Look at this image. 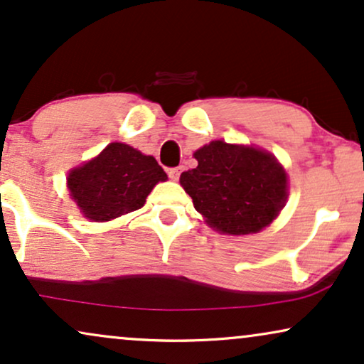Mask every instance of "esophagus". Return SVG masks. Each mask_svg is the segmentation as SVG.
I'll list each match as a JSON object with an SVG mask.
<instances>
[{"instance_id":"1","label":"esophagus","mask_w":364,"mask_h":364,"mask_svg":"<svg viewBox=\"0 0 364 364\" xmlns=\"http://www.w3.org/2000/svg\"><path fill=\"white\" fill-rule=\"evenodd\" d=\"M179 173H181V168H171L168 169V176L171 179H178L179 178Z\"/></svg>"}]
</instances>
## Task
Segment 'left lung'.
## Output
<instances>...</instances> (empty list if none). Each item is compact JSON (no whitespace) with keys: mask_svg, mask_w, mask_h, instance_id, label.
<instances>
[{"mask_svg":"<svg viewBox=\"0 0 364 364\" xmlns=\"http://www.w3.org/2000/svg\"><path fill=\"white\" fill-rule=\"evenodd\" d=\"M198 166L179 183L206 225L223 235H253L273 223L288 200V176L273 154L211 141L196 149Z\"/></svg>","mask_w":364,"mask_h":364,"instance_id":"obj_1","label":"left lung"}]
</instances>
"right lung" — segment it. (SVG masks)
Instances as JSON below:
<instances>
[{"label":"right lung","mask_w":364,"mask_h":364,"mask_svg":"<svg viewBox=\"0 0 364 364\" xmlns=\"http://www.w3.org/2000/svg\"><path fill=\"white\" fill-rule=\"evenodd\" d=\"M168 176L153 156L124 143H109L98 156L68 174L70 196L91 221H111L139 210Z\"/></svg>","instance_id":"obj_1"}]
</instances>
